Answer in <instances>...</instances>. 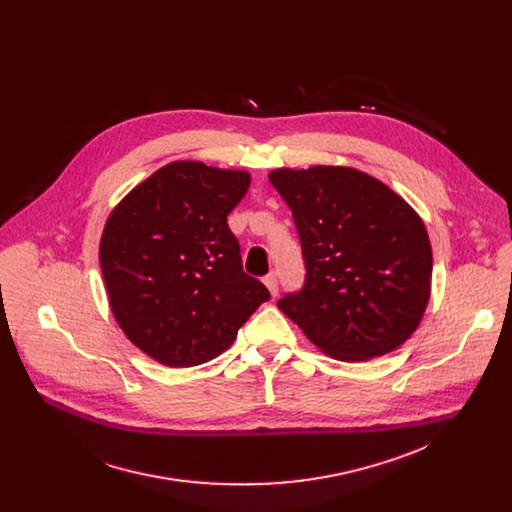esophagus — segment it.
Here are the masks:
<instances>
[{"label": "esophagus", "instance_id": "obj_1", "mask_svg": "<svg viewBox=\"0 0 512 512\" xmlns=\"http://www.w3.org/2000/svg\"><path fill=\"white\" fill-rule=\"evenodd\" d=\"M264 284H266V288L270 290V293H272L274 297L280 292V284H278V276H276V274H268V276L264 278Z\"/></svg>", "mask_w": 512, "mask_h": 512}]
</instances>
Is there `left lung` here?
<instances>
[{
  "label": "left lung",
  "mask_w": 512,
  "mask_h": 512,
  "mask_svg": "<svg viewBox=\"0 0 512 512\" xmlns=\"http://www.w3.org/2000/svg\"><path fill=\"white\" fill-rule=\"evenodd\" d=\"M268 177L292 209L307 270L280 311L337 361H370L408 341L432 293V244L420 215L355 167H282Z\"/></svg>",
  "instance_id": "1"
}]
</instances>
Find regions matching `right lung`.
<instances>
[{
  "label": "right lung",
  "mask_w": 512,
  "mask_h": 512,
  "mask_svg": "<svg viewBox=\"0 0 512 512\" xmlns=\"http://www.w3.org/2000/svg\"><path fill=\"white\" fill-rule=\"evenodd\" d=\"M248 187V171L171 161L106 220L98 256L110 309L153 361L209 363L270 299L262 282L244 274L226 222Z\"/></svg>",
  "instance_id": "add662e5"
}]
</instances>
